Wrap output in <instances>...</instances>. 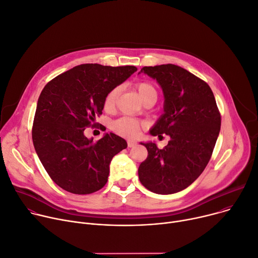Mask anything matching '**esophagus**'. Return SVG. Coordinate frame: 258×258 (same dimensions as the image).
Listing matches in <instances>:
<instances>
[{"instance_id": "esophagus-1", "label": "esophagus", "mask_w": 258, "mask_h": 258, "mask_svg": "<svg viewBox=\"0 0 258 258\" xmlns=\"http://www.w3.org/2000/svg\"><path fill=\"white\" fill-rule=\"evenodd\" d=\"M137 145V142L136 141H133V140H128L127 141V146L130 147V148H132V147H134V146H136Z\"/></svg>"}]
</instances>
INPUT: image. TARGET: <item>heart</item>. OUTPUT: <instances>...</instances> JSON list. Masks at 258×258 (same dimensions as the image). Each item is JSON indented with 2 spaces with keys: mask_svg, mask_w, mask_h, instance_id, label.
<instances>
[{
  "mask_svg": "<svg viewBox=\"0 0 258 258\" xmlns=\"http://www.w3.org/2000/svg\"><path fill=\"white\" fill-rule=\"evenodd\" d=\"M136 88L143 102L151 98L157 100L158 92L152 84L148 82H141L137 84ZM118 93H119V89L117 87L113 88L108 92L104 100V109L106 111L109 112L115 108ZM141 127H142V122L140 120L127 117V116L117 119L116 121H114L112 124V128L116 134L126 137V138H134V137L138 135Z\"/></svg>",
  "mask_w": 258,
  "mask_h": 258,
  "instance_id": "b5f03b06",
  "label": "heart"
}]
</instances>
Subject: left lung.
<instances>
[{"instance_id":"obj_1","label":"left lung","mask_w":258,"mask_h":258,"mask_svg":"<svg viewBox=\"0 0 258 258\" xmlns=\"http://www.w3.org/2000/svg\"><path fill=\"white\" fill-rule=\"evenodd\" d=\"M142 73L157 80L164 93V114L152 136L168 135L163 149L141 143L147 159L138 169L147 190L162 195L184 190L203 172L211 160L221 127V115L208 83L174 64L145 66Z\"/></svg>"}]
</instances>
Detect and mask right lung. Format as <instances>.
<instances>
[{
	"instance_id": "obj_1",
	"label": "right lung",
	"mask_w": 258,
	"mask_h": 258,
	"mask_svg": "<svg viewBox=\"0 0 258 258\" xmlns=\"http://www.w3.org/2000/svg\"><path fill=\"white\" fill-rule=\"evenodd\" d=\"M137 67L82 64L42 89L34 116L32 139L49 177L63 190L78 195L94 193L108 181L110 163L127 147L121 137L106 134L93 142L86 127H95L110 90L131 77Z\"/></svg>"
}]
</instances>
